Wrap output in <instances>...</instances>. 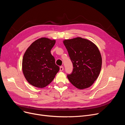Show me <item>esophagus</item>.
Segmentation results:
<instances>
[{
    "instance_id": "34e87169",
    "label": "esophagus",
    "mask_w": 125,
    "mask_h": 125,
    "mask_svg": "<svg viewBox=\"0 0 125 125\" xmlns=\"http://www.w3.org/2000/svg\"><path fill=\"white\" fill-rule=\"evenodd\" d=\"M63 69H64L63 66H60V71L62 72L63 70Z\"/></svg>"
}]
</instances>
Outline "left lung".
I'll return each instance as SVG.
<instances>
[{"label": "left lung", "instance_id": "8db88e82", "mask_svg": "<svg viewBox=\"0 0 125 125\" xmlns=\"http://www.w3.org/2000/svg\"><path fill=\"white\" fill-rule=\"evenodd\" d=\"M73 64V70L67 75L76 88L83 89L94 84L100 73L102 59L96 45L81 37L63 41Z\"/></svg>", "mask_w": 125, "mask_h": 125}]
</instances>
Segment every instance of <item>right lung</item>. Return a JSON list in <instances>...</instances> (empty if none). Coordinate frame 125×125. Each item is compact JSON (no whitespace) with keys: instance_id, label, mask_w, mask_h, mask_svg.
Segmentation results:
<instances>
[{"instance_id":"add662e5","label":"right lung","mask_w":125,"mask_h":125,"mask_svg":"<svg viewBox=\"0 0 125 125\" xmlns=\"http://www.w3.org/2000/svg\"><path fill=\"white\" fill-rule=\"evenodd\" d=\"M55 40L41 38L32 42L25 51L22 68L27 81L36 87L42 88L50 84L59 71L51 51Z\"/></svg>"}]
</instances>
